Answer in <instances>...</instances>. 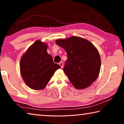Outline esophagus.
I'll return each instance as SVG.
<instances>
[{"label": "esophagus", "instance_id": "obj_1", "mask_svg": "<svg viewBox=\"0 0 124 124\" xmlns=\"http://www.w3.org/2000/svg\"><path fill=\"white\" fill-rule=\"evenodd\" d=\"M59 64L60 65V66L61 68H63V63L62 62H60L59 63Z\"/></svg>", "mask_w": 124, "mask_h": 124}]
</instances>
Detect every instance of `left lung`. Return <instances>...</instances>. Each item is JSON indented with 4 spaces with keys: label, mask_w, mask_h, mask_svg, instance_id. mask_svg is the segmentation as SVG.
<instances>
[{
    "label": "left lung",
    "mask_w": 124,
    "mask_h": 124,
    "mask_svg": "<svg viewBox=\"0 0 124 124\" xmlns=\"http://www.w3.org/2000/svg\"><path fill=\"white\" fill-rule=\"evenodd\" d=\"M56 43L67 52L68 58L63 71L76 89H85L95 81L99 75L101 61L99 52L91 43L73 36L56 40Z\"/></svg>",
    "instance_id": "8db88e82"
}]
</instances>
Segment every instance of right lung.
<instances>
[{
  "label": "right lung",
  "mask_w": 124,
  "mask_h": 124,
  "mask_svg": "<svg viewBox=\"0 0 124 124\" xmlns=\"http://www.w3.org/2000/svg\"><path fill=\"white\" fill-rule=\"evenodd\" d=\"M45 43L37 40L22 56L20 72L27 85L34 90L45 88L55 71L61 68L47 52Z\"/></svg>",
  "instance_id": "right-lung-1"
}]
</instances>
